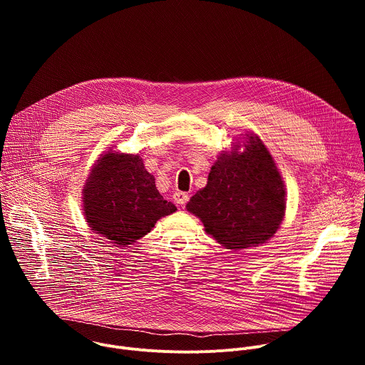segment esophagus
<instances>
[{"instance_id": "1", "label": "esophagus", "mask_w": 365, "mask_h": 365, "mask_svg": "<svg viewBox=\"0 0 365 365\" xmlns=\"http://www.w3.org/2000/svg\"><path fill=\"white\" fill-rule=\"evenodd\" d=\"M173 200H175V203H178V205H186L187 200H189V195H187L186 192L178 190V192L173 193Z\"/></svg>"}]
</instances>
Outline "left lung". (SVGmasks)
<instances>
[{
  "label": "left lung",
  "instance_id": "left-lung-1",
  "mask_svg": "<svg viewBox=\"0 0 365 365\" xmlns=\"http://www.w3.org/2000/svg\"><path fill=\"white\" fill-rule=\"evenodd\" d=\"M284 185L272 154L257 135L248 134L222 153L211 168L207 183L186 207L220 244L242 250L264 244L279 230L286 210Z\"/></svg>",
  "mask_w": 365,
  "mask_h": 365
}]
</instances>
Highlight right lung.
Returning <instances> with one entry per match:
<instances>
[{
  "mask_svg": "<svg viewBox=\"0 0 365 365\" xmlns=\"http://www.w3.org/2000/svg\"><path fill=\"white\" fill-rule=\"evenodd\" d=\"M83 210L92 231L125 247L178 207L159 193L140 155L108 151L86 180Z\"/></svg>",
  "mask_w": 365,
  "mask_h": 365,
  "instance_id": "obj_1",
  "label": "right lung"
}]
</instances>
